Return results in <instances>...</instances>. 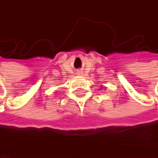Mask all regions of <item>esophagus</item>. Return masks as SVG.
Returning <instances> with one entry per match:
<instances>
[{"instance_id":"1","label":"esophagus","mask_w":158,"mask_h":158,"mask_svg":"<svg viewBox=\"0 0 158 158\" xmlns=\"http://www.w3.org/2000/svg\"><path fill=\"white\" fill-rule=\"evenodd\" d=\"M81 74H82L81 71H78V72H77V75H81Z\"/></svg>"}]
</instances>
